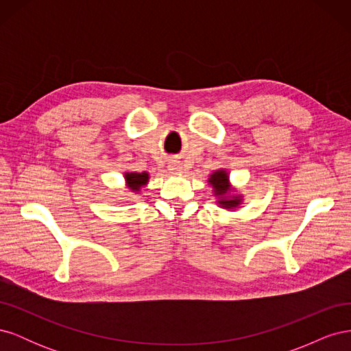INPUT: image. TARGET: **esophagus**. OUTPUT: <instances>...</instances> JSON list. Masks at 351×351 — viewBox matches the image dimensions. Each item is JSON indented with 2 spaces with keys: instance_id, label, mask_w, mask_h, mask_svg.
<instances>
[{
  "instance_id": "esophagus-1",
  "label": "esophagus",
  "mask_w": 351,
  "mask_h": 351,
  "mask_svg": "<svg viewBox=\"0 0 351 351\" xmlns=\"http://www.w3.org/2000/svg\"><path fill=\"white\" fill-rule=\"evenodd\" d=\"M168 169H169V173H182L183 171V167L180 165L178 162H169L168 164Z\"/></svg>"
}]
</instances>
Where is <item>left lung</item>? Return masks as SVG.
Returning <instances> with one entry per match:
<instances>
[{
    "instance_id": "1",
    "label": "left lung",
    "mask_w": 351,
    "mask_h": 351,
    "mask_svg": "<svg viewBox=\"0 0 351 351\" xmlns=\"http://www.w3.org/2000/svg\"><path fill=\"white\" fill-rule=\"evenodd\" d=\"M208 184L212 187V193L217 199L215 204L222 208L234 212L241 208L244 197L239 190L231 184L230 174L226 168H219L208 176Z\"/></svg>"
}]
</instances>
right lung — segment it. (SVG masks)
Masks as SVG:
<instances>
[{
    "mask_svg": "<svg viewBox=\"0 0 351 351\" xmlns=\"http://www.w3.org/2000/svg\"><path fill=\"white\" fill-rule=\"evenodd\" d=\"M149 173H136V171H125L124 173V186L130 190L133 195H139L142 189L146 187L149 182Z\"/></svg>",
    "mask_w": 351,
    "mask_h": 351,
    "instance_id": "1",
    "label": "right lung"
}]
</instances>
